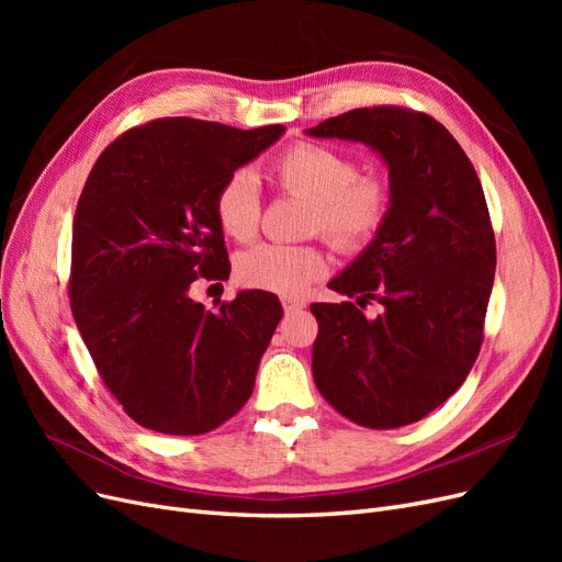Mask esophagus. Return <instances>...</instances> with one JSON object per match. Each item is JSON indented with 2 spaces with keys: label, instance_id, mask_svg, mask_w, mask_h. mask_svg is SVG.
<instances>
[{
  "label": "esophagus",
  "instance_id": "obj_1",
  "mask_svg": "<svg viewBox=\"0 0 562 562\" xmlns=\"http://www.w3.org/2000/svg\"><path fill=\"white\" fill-rule=\"evenodd\" d=\"M283 310L285 314H295V312H302L304 307H307V302L300 300V297H283Z\"/></svg>",
  "mask_w": 562,
  "mask_h": 562
}]
</instances>
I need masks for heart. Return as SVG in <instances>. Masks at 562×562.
<instances>
[{"label":"heart","instance_id":"obj_1","mask_svg":"<svg viewBox=\"0 0 562 562\" xmlns=\"http://www.w3.org/2000/svg\"><path fill=\"white\" fill-rule=\"evenodd\" d=\"M274 173L285 192L312 201L314 232L339 250H361L380 232L389 213V187L378 178H359V164L333 147L297 143L283 151ZM260 184L255 173L236 171L215 199L217 223L236 241H248L260 227ZM328 260L316 246L260 244L246 250L236 271L246 285L279 295H300L326 274Z\"/></svg>","mask_w":562,"mask_h":562}]
</instances>
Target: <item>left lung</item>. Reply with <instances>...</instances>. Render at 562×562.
<instances>
[{
	"label": "left lung",
	"instance_id": "left-lung-1",
	"mask_svg": "<svg viewBox=\"0 0 562 562\" xmlns=\"http://www.w3.org/2000/svg\"><path fill=\"white\" fill-rule=\"evenodd\" d=\"M304 133L363 143L389 171L380 232L328 283L356 302L312 304L314 382L361 427H405L446 403L481 351L497 265L481 180L450 131L419 112L361 108ZM370 299L383 304L375 319L358 310Z\"/></svg>",
	"mask_w": 562,
	"mask_h": 562
}]
</instances>
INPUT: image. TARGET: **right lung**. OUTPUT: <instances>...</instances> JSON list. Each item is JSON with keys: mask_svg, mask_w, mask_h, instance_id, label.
<instances>
[{"mask_svg": "<svg viewBox=\"0 0 562 562\" xmlns=\"http://www.w3.org/2000/svg\"><path fill=\"white\" fill-rule=\"evenodd\" d=\"M285 126L190 116L131 128L98 157L72 227V316L114 398L145 429L196 436L234 417L283 316L267 291L209 312L190 291L227 279L215 199Z\"/></svg>", "mask_w": 562, "mask_h": 562, "instance_id": "right-lung-1", "label": "right lung"}]
</instances>
